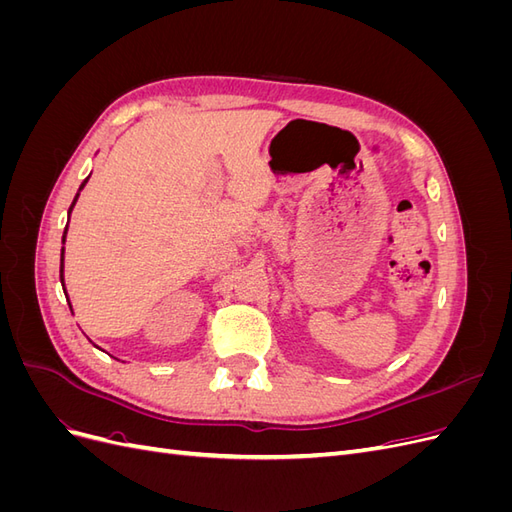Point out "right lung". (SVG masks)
Listing matches in <instances>:
<instances>
[{"label": "right lung", "instance_id": "1", "mask_svg": "<svg viewBox=\"0 0 512 512\" xmlns=\"http://www.w3.org/2000/svg\"><path fill=\"white\" fill-rule=\"evenodd\" d=\"M87 179H89V177H87ZM87 179H85V181H83V185H81V190H83V188H85V183H87ZM76 198H79V194H76V196H74V200H72V205H70V211H72V207H74V203H76ZM70 211H68V213H70ZM66 230H68V228H66ZM66 230H64V241H66ZM59 280H61V282H64V250H61V265H59Z\"/></svg>", "mask_w": 512, "mask_h": 512}]
</instances>
